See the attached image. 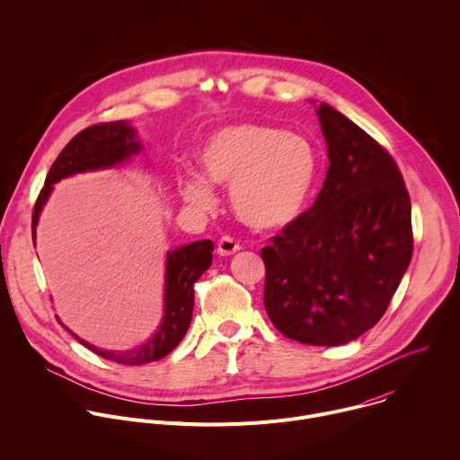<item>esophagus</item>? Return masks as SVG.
Instances as JSON below:
<instances>
[{"label":"esophagus","mask_w":460,"mask_h":460,"mask_svg":"<svg viewBox=\"0 0 460 460\" xmlns=\"http://www.w3.org/2000/svg\"><path fill=\"white\" fill-rule=\"evenodd\" d=\"M238 251H240V245H238V242H234L231 236H224V238H220L218 243H217V252H218L220 256H231V254H234V252H238Z\"/></svg>","instance_id":"esophagus-1"}]
</instances>
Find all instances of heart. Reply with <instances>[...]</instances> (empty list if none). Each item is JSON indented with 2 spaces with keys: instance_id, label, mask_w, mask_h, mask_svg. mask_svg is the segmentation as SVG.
Wrapping results in <instances>:
<instances>
[{
  "instance_id": "b5f03b06",
  "label": "heart",
  "mask_w": 460,
  "mask_h": 460,
  "mask_svg": "<svg viewBox=\"0 0 460 460\" xmlns=\"http://www.w3.org/2000/svg\"><path fill=\"white\" fill-rule=\"evenodd\" d=\"M199 161L202 175L179 179L184 202L209 213L218 202L213 186L229 188L233 213L258 233L281 231L297 220L318 172L307 138L258 122L217 129L200 147Z\"/></svg>"
}]
</instances>
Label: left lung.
<instances>
[{"label": "left lung", "mask_w": 460, "mask_h": 460, "mask_svg": "<svg viewBox=\"0 0 460 460\" xmlns=\"http://www.w3.org/2000/svg\"><path fill=\"white\" fill-rule=\"evenodd\" d=\"M316 113L331 166L314 206L261 249L263 305L288 340L338 347L388 309L411 260V206L395 161L367 131L327 102Z\"/></svg>", "instance_id": "1"}]
</instances>
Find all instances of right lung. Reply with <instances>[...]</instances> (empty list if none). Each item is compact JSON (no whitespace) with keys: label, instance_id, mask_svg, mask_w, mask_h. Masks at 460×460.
<instances>
[{"label":"right lung","instance_id":"obj_1","mask_svg":"<svg viewBox=\"0 0 460 460\" xmlns=\"http://www.w3.org/2000/svg\"><path fill=\"white\" fill-rule=\"evenodd\" d=\"M142 144L137 138V128L126 120H115L108 124H97L77 133L59 153V157L52 164L45 188L40 193V199L32 215V240L36 245V227L41 217L45 204L49 202L54 184L63 179L74 177L86 172H102L122 166L138 155ZM213 242L197 240L186 245H181L166 254V272H164V311L163 320L149 340L140 343L135 349L128 350H108L99 349L77 334H74L61 320L58 322L86 349L93 354L120 363V365H144L163 359L168 356L186 336L195 303V281L211 267L213 261Z\"/></svg>","mask_w":460,"mask_h":460}]
</instances>
